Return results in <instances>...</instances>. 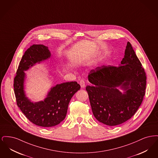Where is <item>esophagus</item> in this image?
I'll return each mask as SVG.
<instances>
[{"label": "esophagus", "mask_w": 158, "mask_h": 158, "mask_svg": "<svg viewBox=\"0 0 158 158\" xmlns=\"http://www.w3.org/2000/svg\"><path fill=\"white\" fill-rule=\"evenodd\" d=\"M79 84H80V85H81V88H85V81H83V80H81V81H80V82H79Z\"/></svg>", "instance_id": "1"}]
</instances>
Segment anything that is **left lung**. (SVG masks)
Wrapping results in <instances>:
<instances>
[{
	"label": "left lung",
	"instance_id": "8db88e82",
	"mask_svg": "<svg viewBox=\"0 0 158 158\" xmlns=\"http://www.w3.org/2000/svg\"><path fill=\"white\" fill-rule=\"evenodd\" d=\"M88 92L94 115L110 126L121 124L131 118L141 105L145 95L146 75L142 63L130 42L120 66H102L90 71ZM126 90L122 94L116 89Z\"/></svg>",
	"mask_w": 158,
	"mask_h": 158
}]
</instances>
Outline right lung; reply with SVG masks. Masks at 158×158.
<instances>
[{
  "label": "right lung",
  "mask_w": 158,
  "mask_h": 158,
  "mask_svg": "<svg viewBox=\"0 0 158 158\" xmlns=\"http://www.w3.org/2000/svg\"><path fill=\"white\" fill-rule=\"evenodd\" d=\"M50 56L47 47L42 44L31 45L23 55L14 79L18 106L31 122L44 127L55 126L65 118L71 98L81 89L80 85L76 81L63 83L52 88L44 101L33 103L25 97L23 71L37 62L47 59Z\"/></svg>",
  "instance_id": "add662e5"
}]
</instances>
